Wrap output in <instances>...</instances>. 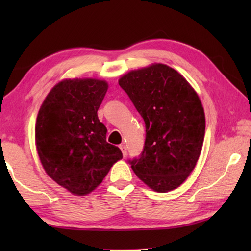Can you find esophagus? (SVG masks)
I'll return each instance as SVG.
<instances>
[{
  "label": "esophagus",
  "instance_id": "esophagus-1",
  "mask_svg": "<svg viewBox=\"0 0 251 251\" xmlns=\"http://www.w3.org/2000/svg\"><path fill=\"white\" fill-rule=\"evenodd\" d=\"M120 148H121V151L123 152V156L126 157L127 156V148H126V146L124 145V144H122V145H120Z\"/></svg>",
  "mask_w": 251,
  "mask_h": 251
}]
</instances>
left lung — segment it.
<instances>
[{"mask_svg": "<svg viewBox=\"0 0 251 251\" xmlns=\"http://www.w3.org/2000/svg\"><path fill=\"white\" fill-rule=\"evenodd\" d=\"M146 127L144 150L128 160L139 179L157 193L179 187L194 171L205 137V113L197 93L172 67L151 64L118 80Z\"/></svg>", "mask_w": 251, "mask_h": 251, "instance_id": "obj_1", "label": "left lung"}]
</instances>
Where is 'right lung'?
<instances>
[{
    "label": "right lung",
    "mask_w": 251,
    "mask_h": 251,
    "mask_svg": "<svg viewBox=\"0 0 251 251\" xmlns=\"http://www.w3.org/2000/svg\"><path fill=\"white\" fill-rule=\"evenodd\" d=\"M107 88L96 78L62 80L36 118L35 144L43 168L76 196L93 192L123 158L120 148L106 142L107 129L97 116Z\"/></svg>",
    "instance_id": "right-lung-1"
}]
</instances>
